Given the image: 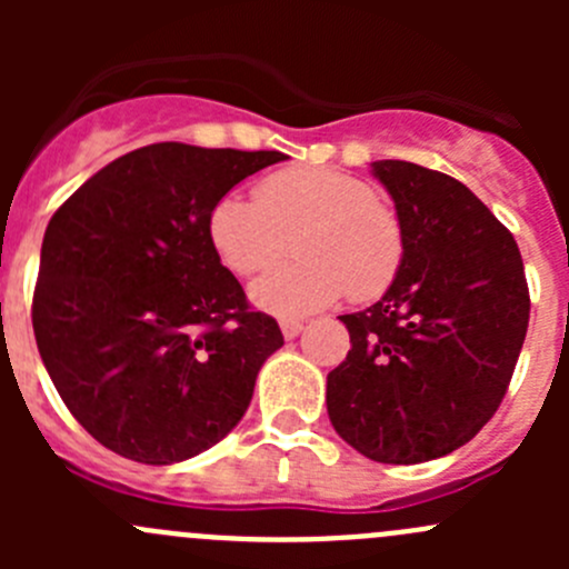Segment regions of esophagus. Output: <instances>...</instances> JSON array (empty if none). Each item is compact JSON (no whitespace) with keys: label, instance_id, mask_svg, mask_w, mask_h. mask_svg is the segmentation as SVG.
Returning a JSON list of instances; mask_svg holds the SVG:
<instances>
[{"label":"esophagus","instance_id":"obj_1","mask_svg":"<svg viewBox=\"0 0 569 569\" xmlns=\"http://www.w3.org/2000/svg\"><path fill=\"white\" fill-rule=\"evenodd\" d=\"M302 327H306V325H302V321H297V319H283V321H280V330H283V338H289V341H291V338L300 336Z\"/></svg>","mask_w":569,"mask_h":569}]
</instances>
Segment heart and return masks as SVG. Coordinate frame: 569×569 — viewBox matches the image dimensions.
<instances>
[{"instance_id":"b5f03b06","label":"heart","mask_w":569,"mask_h":569,"mask_svg":"<svg viewBox=\"0 0 569 569\" xmlns=\"http://www.w3.org/2000/svg\"><path fill=\"white\" fill-rule=\"evenodd\" d=\"M297 261L250 286L261 311L300 319L341 297L386 295L405 261L393 209L360 178L330 168H286L258 181L256 198L228 192L211 206L209 242L239 278L267 272L289 252Z\"/></svg>"}]
</instances>
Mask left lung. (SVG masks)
Returning <instances> with one entry per match:
<instances>
[{
  "instance_id": "left-lung-1",
  "label": "left lung",
  "mask_w": 569,
  "mask_h": 569,
  "mask_svg": "<svg viewBox=\"0 0 569 569\" xmlns=\"http://www.w3.org/2000/svg\"><path fill=\"white\" fill-rule=\"evenodd\" d=\"M405 261L375 306L338 317L347 360L327 375V416L363 457L416 465L451 455L492 418L529 327L515 237L457 178L380 159Z\"/></svg>"
}]
</instances>
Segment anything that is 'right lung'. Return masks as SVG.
<instances>
[{
    "label": "right lung",
    "mask_w": 569,
    "mask_h": 569,
    "mask_svg": "<svg viewBox=\"0 0 569 569\" xmlns=\"http://www.w3.org/2000/svg\"><path fill=\"white\" fill-rule=\"evenodd\" d=\"M283 159L157 142L90 176L49 220L38 352L71 416L114 455L183 462L242 421L283 336L220 263L209 214Z\"/></svg>",
    "instance_id": "add662e5"
}]
</instances>
